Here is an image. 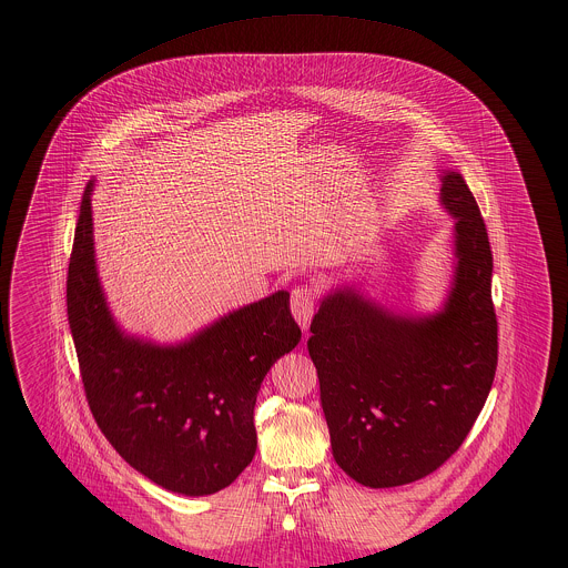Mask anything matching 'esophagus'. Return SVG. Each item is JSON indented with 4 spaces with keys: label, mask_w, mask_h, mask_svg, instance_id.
I'll return each mask as SVG.
<instances>
[{
    "label": "esophagus",
    "mask_w": 568,
    "mask_h": 568,
    "mask_svg": "<svg viewBox=\"0 0 568 568\" xmlns=\"http://www.w3.org/2000/svg\"><path fill=\"white\" fill-rule=\"evenodd\" d=\"M317 302H320V293H317L315 286L302 284V286L293 288V293H291V311H293V317H295V322L300 324L302 329H308L311 320L315 315Z\"/></svg>",
    "instance_id": "1"
}]
</instances>
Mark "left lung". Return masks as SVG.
Segmentation results:
<instances>
[{
    "instance_id": "1",
    "label": "left lung",
    "mask_w": 568,
    "mask_h": 568,
    "mask_svg": "<svg viewBox=\"0 0 568 568\" xmlns=\"http://www.w3.org/2000/svg\"><path fill=\"white\" fill-rule=\"evenodd\" d=\"M442 205L457 219V264L439 313L400 317L343 288L311 324L332 455L361 486H405L435 473L464 444L494 383L491 248L459 172L442 174Z\"/></svg>"
}]
</instances>
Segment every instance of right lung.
Listing matches in <instances>:
<instances>
[{
	"label": "right lung",
	"mask_w": 568,
	"mask_h": 568,
	"mask_svg": "<svg viewBox=\"0 0 568 568\" xmlns=\"http://www.w3.org/2000/svg\"><path fill=\"white\" fill-rule=\"evenodd\" d=\"M91 190L82 194L70 255L68 320L93 419L120 457L158 486L214 494L251 464L260 385L302 338L291 295L277 291L179 345L126 336L98 282Z\"/></svg>",
	"instance_id": "right-lung-1"
}]
</instances>
